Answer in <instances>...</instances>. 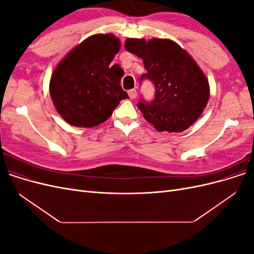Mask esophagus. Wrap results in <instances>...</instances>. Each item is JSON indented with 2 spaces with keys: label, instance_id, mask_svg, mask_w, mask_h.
Masks as SVG:
<instances>
[{
  "label": "esophagus",
  "instance_id": "34e87169",
  "mask_svg": "<svg viewBox=\"0 0 254 254\" xmlns=\"http://www.w3.org/2000/svg\"><path fill=\"white\" fill-rule=\"evenodd\" d=\"M128 95H129V97L131 98V99H134L137 96V92H136V90L131 89V90L128 91Z\"/></svg>",
  "mask_w": 254,
  "mask_h": 254
}]
</instances>
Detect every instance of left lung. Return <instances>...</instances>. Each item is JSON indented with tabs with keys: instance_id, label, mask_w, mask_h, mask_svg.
<instances>
[{
	"instance_id": "8db88e82",
	"label": "left lung",
	"mask_w": 254,
	"mask_h": 254,
	"mask_svg": "<svg viewBox=\"0 0 254 254\" xmlns=\"http://www.w3.org/2000/svg\"><path fill=\"white\" fill-rule=\"evenodd\" d=\"M125 49L143 59L156 87L151 103L139 102L144 119L158 131L182 132L193 125L209 101V80L190 54L170 39L128 38Z\"/></svg>"
}]
</instances>
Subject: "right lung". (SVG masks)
<instances>
[{
    "label": "right lung",
    "instance_id": "add662e5",
    "mask_svg": "<svg viewBox=\"0 0 254 254\" xmlns=\"http://www.w3.org/2000/svg\"><path fill=\"white\" fill-rule=\"evenodd\" d=\"M121 49L112 34H96L76 45L61 59L50 80L57 112L76 127H94L108 120L122 99L129 98L120 84L122 73L111 61Z\"/></svg>",
    "mask_w": 254,
    "mask_h": 254
}]
</instances>
